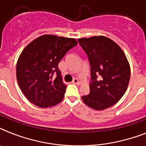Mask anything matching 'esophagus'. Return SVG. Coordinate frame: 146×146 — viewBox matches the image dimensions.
<instances>
[{
	"label": "esophagus",
	"mask_w": 146,
	"mask_h": 146,
	"mask_svg": "<svg viewBox=\"0 0 146 146\" xmlns=\"http://www.w3.org/2000/svg\"><path fill=\"white\" fill-rule=\"evenodd\" d=\"M73 83H74V84H76V85H80V80H78V79H74V80H73Z\"/></svg>",
	"instance_id": "obj_1"
}]
</instances>
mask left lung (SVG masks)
Here are the masks:
<instances>
[{"instance_id":"1","label":"left lung","mask_w":146,"mask_h":146,"mask_svg":"<svg viewBox=\"0 0 146 146\" xmlns=\"http://www.w3.org/2000/svg\"><path fill=\"white\" fill-rule=\"evenodd\" d=\"M78 41L91 66L90 93L82 99L94 110L108 108L123 97L129 85L130 66L127 57L117 43L105 36L82 38Z\"/></svg>"}]
</instances>
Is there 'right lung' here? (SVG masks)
<instances>
[{
	"label": "right lung",
	"instance_id": "right-lung-1",
	"mask_svg": "<svg viewBox=\"0 0 146 146\" xmlns=\"http://www.w3.org/2000/svg\"><path fill=\"white\" fill-rule=\"evenodd\" d=\"M76 44L75 38L43 35L23 49L17 60V79L31 103L40 108H51L63 100L66 86L63 82L58 64ZM54 72L57 76L54 79Z\"/></svg>",
	"mask_w": 146,
	"mask_h": 146
}]
</instances>
